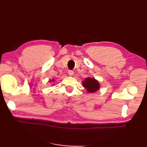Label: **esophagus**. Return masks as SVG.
<instances>
[{"instance_id":"obj_1","label":"esophagus","mask_w":147,"mask_h":147,"mask_svg":"<svg viewBox=\"0 0 147 147\" xmlns=\"http://www.w3.org/2000/svg\"><path fill=\"white\" fill-rule=\"evenodd\" d=\"M68 74H69V76H72L74 74V72L73 71H69V72H68Z\"/></svg>"}]
</instances>
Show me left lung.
I'll use <instances>...</instances> for the list:
<instances>
[{
	"mask_svg": "<svg viewBox=\"0 0 147 147\" xmlns=\"http://www.w3.org/2000/svg\"><path fill=\"white\" fill-rule=\"evenodd\" d=\"M82 84L83 87H85L89 93L95 92L100 88V83L95 78H87L82 82Z\"/></svg>",
	"mask_w": 147,
	"mask_h": 147,
	"instance_id": "obj_1",
	"label": "left lung"
}]
</instances>
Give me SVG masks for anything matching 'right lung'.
<instances>
[{
	"label": "right lung",
	"mask_w": 147,
	"mask_h": 147,
	"mask_svg": "<svg viewBox=\"0 0 147 147\" xmlns=\"http://www.w3.org/2000/svg\"><path fill=\"white\" fill-rule=\"evenodd\" d=\"M52 82H53V81H54V80H52ZM50 82H51V81H50Z\"/></svg>",
	"instance_id": "obj_1"
}]
</instances>
